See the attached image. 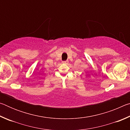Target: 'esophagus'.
Instances as JSON below:
<instances>
[{"instance_id":"obj_1","label":"esophagus","mask_w":130,"mask_h":130,"mask_svg":"<svg viewBox=\"0 0 130 130\" xmlns=\"http://www.w3.org/2000/svg\"><path fill=\"white\" fill-rule=\"evenodd\" d=\"M62 63H64V64H68V60L63 61H62Z\"/></svg>"}]
</instances>
